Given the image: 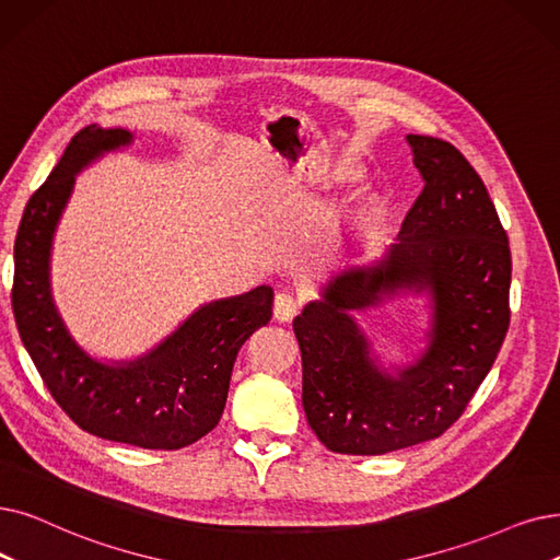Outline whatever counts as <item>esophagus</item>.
Listing matches in <instances>:
<instances>
[{
    "label": "esophagus",
    "instance_id": "1",
    "mask_svg": "<svg viewBox=\"0 0 560 560\" xmlns=\"http://www.w3.org/2000/svg\"><path fill=\"white\" fill-rule=\"evenodd\" d=\"M298 308H300V304H298V300L290 295V293H279L277 298H275V318L279 320V323H288V320H293L295 315H298Z\"/></svg>",
    "mask_w": 560,
    "mask_h": 560
}]
</instances>
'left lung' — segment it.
I'll list each match as a JSON object with an SVG mask.
<instances>
[{"mask_svg": "<svg viewBox=\"0 0 560 560\" xmlns=\"http://www.w3.org/2000/svg\"><path fill=\"white\" fill-rule=\"evenodd\" d=\"M423 189L382 260L331 277L293 320L302 405L334 453L384 455L444 434L467 409L510 325L508 235L476 168L453 143L407 135ZM398 289L430 292L427 352L396 376L380 372L349 315Z\"/></svg>", "mask_w": 560, "mask_h": 560, "instance_id": "obj_1", "label": "left lung"}]
</instances>
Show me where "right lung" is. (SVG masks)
<instances>
[{"mask_svg": "<svg viewBox=\"0 0 560 560\" xmlns=\"http://www.w3.org/2000/svg\"><path fill=\"white\" fill-rule=\"evenodd\" d=\"M130 141L128 130L95 124L70 139L24 208L13 249L11 304L45 386L82 430L139 448L176 451L220 423L237 350L270 323L275 293L270 285H258L245 295L210 302L135 361L103 363L72 340L50 290L55 229L75 174Z\"/></svg>", "mask_w": 560, "mask_h": 560, "instance_id": "right-lung-1", "label": "right lung"}]
</instances>
